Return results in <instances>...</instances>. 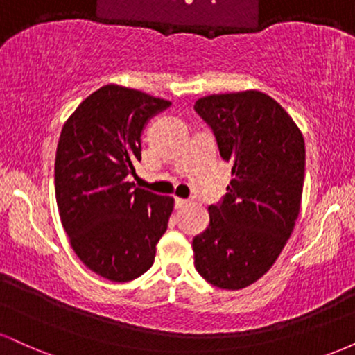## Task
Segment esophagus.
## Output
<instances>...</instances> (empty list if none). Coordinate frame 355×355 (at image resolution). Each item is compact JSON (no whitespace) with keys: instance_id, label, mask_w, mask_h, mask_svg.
Wrapping results in <instances>:
<instances>
[{"instance_id":"esophagus-1","label":"esophagus","mask_w":355,"mask_h":355,"mask_svg":"<svg viewBox=\"0 0 355 355\" xmlns=\"http://www.w3.org/2000/svg\"><path fill=\"white\" fill-rule=\"evenodd\" d=\"M187 205H189V200H185V198H175V207H177V209H183V207Z\"/></svg>"}]
</instances>
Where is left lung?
<instances>
[{"mask_svg":"<svg viewBox=\"0 0 355 355\" xmlns=\"http://www.w3.org/2000/svg\"><path fill=\"white\" fill-rule=\"evenodd\" d=\"M193 108L234 175L222 200L209 207V227L191 242L195 268L215 287L239 291L274 266L294 230L304 187V137L266 93L210 95Z\"/></svg>","mask_w":355,"mask_h":355,"instance_id":"1","label":"left lung"}]
</instances>
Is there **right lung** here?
I'll return each instance as SVG.
<instances>
[{"label":"right lung","mask_w":355,"mask_h":355,"mask_svg":"<svg viewBox=\"0 0 355 355\" xmlns=\"http://www.w3.org/2000/svg\"><path fill=\"white\" fill-rule=\"evenodd\" d=\"M138 89L107 85L80 103L61 130L55 193L63 229L89 270L128 282L153 266L173 198L128 182L141 160V133L170 107Z\"/></svg>","instance_id":"1"}]
</instances>
